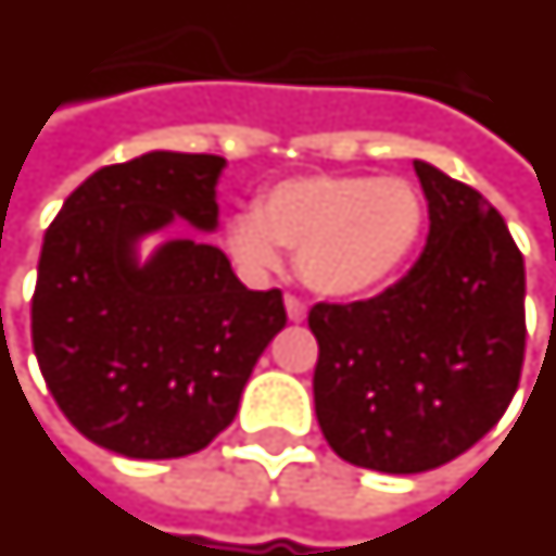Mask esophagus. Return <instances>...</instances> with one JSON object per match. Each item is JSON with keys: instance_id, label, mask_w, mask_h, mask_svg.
Segmentation results:
<instances>
[{"instance_id": "esophagus-1", "label": "esophagus", "mask_w": 556, "mask_h": 556, "mask_svg": "<svg viewBox=\"0 0 556 556\" xmlns=\"http://www.w3.org/2000/svg\"><path fill=\"white\" fill-rule=\"evenodd\" d=\"M286 312H289V320H294V324L306 320V306L298 298H291V294H286Z\"/></svg>"}]
</instances>
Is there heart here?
Listing matches in <instances>:
<instances>
[{"label":"heart","mask_w":556,"mask_h":556,"mask_svg":"<svg viewBox=\"0 0 556 556\" xmlns=\"http://www.w3.org/2000/svg\"><path fill=\"white\" fill-rule=\"evenodd\" d=\"M425 200L401 176L303 174L270 185L256 215L229 224V250L247 270H274L279 247L320 298H362L409 262L425 232Z\"/></svg>","instance_id":"heart-1"}]
</instances>
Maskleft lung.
Returning <instances> with one entry per match:
<instances>
[{
    "label": "left lung",
    "mask_w": 556,
    "mask_h": 556,
    "mask_svg": "<svg viewBox=\"0 0 556 556\" xmlns=\"http://www.w3.org/2000/svg\"><path fill=\"white\" fill-rule=\"evenodd\" d=\"M421 256L371 300L318 303L315 415L341 459L418 475L497 425L525 362V258L486 197L415 159Z\"/></svg>",
    "instance_id": "left-lung-1"
}]
</instances>
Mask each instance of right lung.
<instances>
[{
  "instance_id": "1",
  "label": "right lung",
  "mask_w": 556,
  "mask_h": 556,
  "mask_svg": "<svg viewBox=\"0 0 556 556\" xmlns=\"http://www.w3.org/2000/svg\"><path fill=\"white\" fill-rule=\"evenodd\" d=\"M226 159L152 150L100 167L43 236L31 344L49 392L81 435L131 459L203 451L232 425L253 365L286 327L277 289L250 291L224 250L170 238L217 229Z\"/></svg>"
}]
</instances>
